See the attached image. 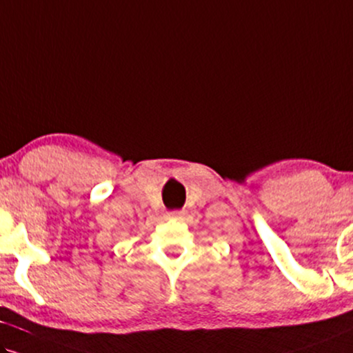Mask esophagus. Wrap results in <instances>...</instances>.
I'll return each mask as SVG.
<instances>
[{"label":"esophagus","instance_id":"34e87169","mask_svg":"<svg viewBox=\"0 0 353 353\" xmlns=\"http://www.w3.org/2000/svg\"><path fill=\"white\" fill-rule=\"evenodd\" d=\"M183 214H185L183 211H172V212H168V217H173V219H181Z\"/></svg>","mask_w":353,"mask_h":353}]
</instances>
